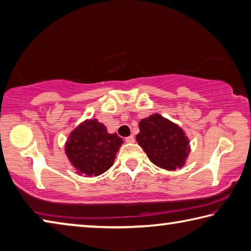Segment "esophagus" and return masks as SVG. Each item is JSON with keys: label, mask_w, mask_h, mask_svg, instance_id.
<instances>
[{"label": "esophagus", "mask_w": 251, "mask_h": 251, "mask_svg": "<svg viewBox=\"0 0 251 251\" xmlns=\"http://www.w3.org/2000/svg\"><path fill=\"white\" fill-rule=\"evenodd\" d=\"M126 143H133L134 142V137L133 135H129V137L126 138Z\"/></svg>", "instance_id": "obj_1"}]
</instances>
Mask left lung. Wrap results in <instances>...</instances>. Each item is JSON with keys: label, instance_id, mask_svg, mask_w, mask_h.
<instances>
[{"label": "left lung", "instance_id": "left-lung-1", "mask_svg": "<svg viewBox=\"0 0 251 251\" xmlns=\"http://www.w3.org/2000/svg\"><path fill=\"white\" fill-rule=\"evenodd\" d=\"M137 141L150 161L166 170L180 169L190 153L189 139L178 125L154 113L139 122Z\"/></svg>", "mask_w": 251, "mask_h": 251}]
</instances>
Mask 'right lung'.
Returning <instances> with one entry per match:
<instances>
[{"label":"right lung","instance_id":"add662e5","mask_svg":"<svg viewBox=\"0 0 251 251\" xmlns=\"http://www.w3.org/2000/svg\"><path fill=\"white\" fill-rule=\"evenodd\" d=\"M123 140L97 119L85 120L70 133L65 153L79 175L97 176L112 167Z\"/></svg>","mask_w":251,"mask_h":251}]
</instances>
